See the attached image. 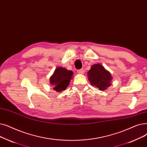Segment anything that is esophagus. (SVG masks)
<instances>
[{
    "label": "esophagus",
    "instance_id": "34e87169",
    "mask_svg": "<svg viewBox=\"0 0 147 147\" xmlns=\"http://www.w3.org/2000/svg\"><path fill=\"white\" fill-rule=\"evenodd\" d=\"M84 69H79V70H78L77 71V72H78V74H83L84 73Z\"/></svg>",
    "mask_w": 147,
    "mask_h": 147
}]
</instances>
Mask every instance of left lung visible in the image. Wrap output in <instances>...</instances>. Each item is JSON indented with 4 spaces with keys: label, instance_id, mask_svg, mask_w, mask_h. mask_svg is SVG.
<instances>
[{
    "label": "left lung",
    "instance_id": "obj_1",
    "mask_svg": "<svg viewBox=\"0 0 147 147\" xmlns=\"http://www.w3.org/2000/svg\"><path fill=\"white\" fill-rule=\"evenodd\" d=\"M87 74L88 80L92 85L100 90H105L111 86V74L100 64L93 65Z\"/></svg>",
    "mask_w": 147,
    "mask_h": 147
}]
</instances>
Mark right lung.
Masks as SVG:
<instances>
[{"label":"right lung","instance_id":"obj_1","mask_svg":"<svg viewBox=\"0 0 147 147\" xmlns=\"http://www.w3.org/2000/svg\"><path fill=\"white\" fill-rule=\"evenodd\" d=\"M73 74L72 71H67L65 68L57 67L50 78V83L54 86V90L57 92L65 90L69 86Z\"/></svg>","mask_w":147,"mask_h":147}]
</instances>
